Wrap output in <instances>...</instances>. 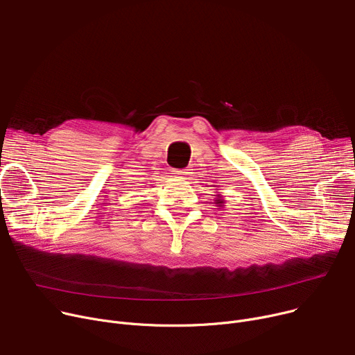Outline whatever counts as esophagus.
Listing matches in <instances>:
<instances>
[{"label": "esophagus", "instance_id": "34e87169", "mask_svg": "<svg viewBox=\"0 0 355 355\" xmlns=\"http://www.w3.org/2000/svg\"><path fill=\"white\" fill-rule=\"evenodd\" d=\"M175 174L180 175V177H182V178H185L190 173H189V170H175Z\"/></svg>", "mask_w": 355, "mask_h": 355}]
</instances>
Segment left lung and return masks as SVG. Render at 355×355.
Returning a JSON list of instances; mask_svg holds the SVG:
<instances>
[{"mask_svg": "<svg viewBox=\"0 0 355 355\" xmlns=\"http://www.w3.org/2000/svg\"><path fill=\"white\" fill-rule=\"evenodd\" d=\"M217 202H223V201H220V200H217Z\"/></svg>", "mask_w": 355, "mask_h": 355, "instance_id": "left-lung-1", "label": "left lung"}]
</instances>
